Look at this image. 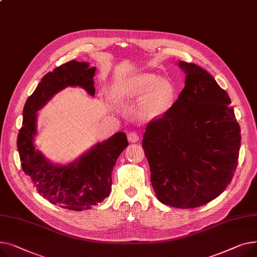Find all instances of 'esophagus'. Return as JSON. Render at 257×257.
Segmentation results:
<instances>
[{"instance_id":"34e87169","label":"esophagus","mask_w":257,"mask_h":257,"mask_svg":"<svg viewBox=\"0 0 257 257\" xmlns=\"http://www.w3.org/2000/svg\"><path fill=\"white\" fill-rule=\"evenodd\" d=\"M127 140L131 143H136V142H138V140H139V136L136 134V133L132 132V133H130L127 135Z\"/></svg>"}]
</instances>
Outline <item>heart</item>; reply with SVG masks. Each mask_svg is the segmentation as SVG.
<instances>
[{"mask_svg":"<svg viewBox=\"0 0 257 257\" xmlns=\"http://www.w3.org/2000/svg\"><path fill=\"white\" fill-rule=\"evenodd\" d=\"M110 98L115 102L139 99L136 114L142 121H155L167 114L175 98V88L170 80L158 74L136 73L114 83Z\"/></svg>","mask_w":257,"mask_h":257,"instance_id":"b5f03b06","label":"heart"}]
</instances>
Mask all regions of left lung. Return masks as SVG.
<instances>
[{"label":"left lung","instance_id":"8db88e82","mask_svg":"<svg viewBox=\"0 0 257 257\" xmlns=\"http://www.w3.org/2000/svg\"><path fill=\"white\" fill-rule=\"evenodd\" d=\"M185 88L162 118L149 122L142 146L157 198L177 208L212 201L233 176L240 128L231 100L206 70L179 61Z\"/></svg>","mask_w":257,"mask_h":257}]
</instances>
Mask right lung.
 Masks as SVG:
<instances>
[{
	"label": "right lung",
	"instance_id": "add662e5",
	"mask_svg": "<svg viewBox=\"0 0 257 257\" xmlns=\"http://www.w3.org/2000/svg\"><path fill=\"white\" fill-rule=\"evenodd\" d=\"M95 69L88 62L72 60L45 74L25 103L18 137L22 168L39 194L55 205L78 212L91 208L110 195L111 173L118 157L128 145L126 135L118 132L74 161L55 164L36 148L37 112L66 87H81L94 96Z\"/></svg>",
	"mask_w": 257,
	"mask_h": 257
}]
</instances>
